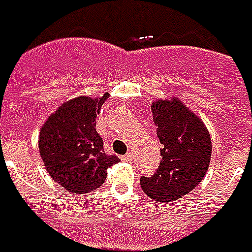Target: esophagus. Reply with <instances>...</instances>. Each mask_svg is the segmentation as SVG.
Wrapping results in <instances>:
<instances>
[{"instance_id": "1", "label": "esophagus", "mask_w": 252, "mask_h": 252, "mask_svg": "<svg viewBox=\"0 0 252 252\" xmlns=\"http://www.w3.org/2000/svg\"><path fill=\"white\" fill-rule=\"evenodd\" d=\"M121 159H123L124 162H129V160H132V155L131 154H126L124 157H121Z\"/></svg>"}]
</instances>
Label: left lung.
<instances>
[{"label": "left lung", "mask_w": 252, "mask_h": 252, "mask_svg": "<svg viewBox=\"0 0 252 252\" xmlns=\"http://www.w3.org/2000/svg\"><path fill=\"white\" fill-rule=\"evenodd\" d=\"M151 112L162 160L153 177L140 178V186L150 198L171 202L190 193L205 177L212 157L211 135L178 97L157 99Z\"/></svg>", "instance_id": "8db88e82"}]
</instances>
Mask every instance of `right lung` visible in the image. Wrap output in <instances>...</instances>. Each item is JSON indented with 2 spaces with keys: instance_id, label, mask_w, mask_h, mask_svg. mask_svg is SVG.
Segmentation results:
<instances>
[{
  "instance_id": "obj_1",
  "label": "right lung",
  "mask_w": 252,
  "mask_h": 252,
  "mask_svg": "<svg viewBox=\"0 0 252 252\" xmlns=\"http://www.w3.org/2000/svg\"><path fill=\"white\" fill-rule=\"evenodd\" d=\"M108 98L81 95L66 101L41 126L39 153L55 182L74 194L98 189L106 170L119 163L116 155H106L104 142L95 131V117Z\"/></svg>"
}]
</instances>
